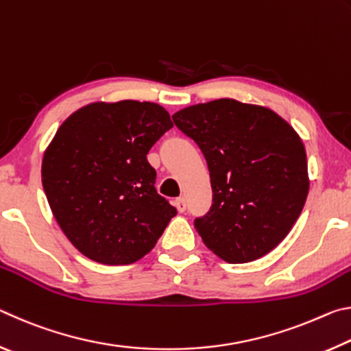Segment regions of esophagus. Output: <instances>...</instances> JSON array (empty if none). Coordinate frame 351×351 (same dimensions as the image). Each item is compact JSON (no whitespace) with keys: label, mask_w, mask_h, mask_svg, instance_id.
I'll list each match as a JSON object with an SVG mask.
<instances>
[{"label":"esophagus","mask_w":351,"mask_h":351,"mask_svg":"<svg viewBox=\"0 0 351 351\" xmlns=\"http://www.w3.org/2000/svg\"><path fill=\"white\" fill-rule=\"evenodd\" d=\"M175 207L178 209V212H186V209H187V203H186V199H184L182 197H180V198H176L175 199Z\"/></svg>","instance_id":"34e87169"}]
</instances>
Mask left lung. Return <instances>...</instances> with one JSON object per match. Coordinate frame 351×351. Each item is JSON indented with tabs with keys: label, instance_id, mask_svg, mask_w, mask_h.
<instances>
[{
	"label": "left lung",
	"instance_id": "1",
	"mask_svg": "<svg viewBox=\"0 0 351 351\" xmlns=\"http://www.w3.org/2000/svg\"><path fill=\"white\" fill-rule=\"evenodd\" d=\"M173 122L209 165L213 204L195 219L204 245L229 263L271 252L293 229L310 190L300 136L271 108L234 99L187 106Z\"/></svg>",
	"mask_w": 351,
	"mask_h": 351
}]
</instances>
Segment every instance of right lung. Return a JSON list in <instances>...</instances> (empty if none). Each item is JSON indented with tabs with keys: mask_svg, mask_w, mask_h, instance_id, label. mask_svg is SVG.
Returning a JSON list of instances; mask_svg holds the SVG:
<instances>
[{
	"mask_svg": "<svg viewBox=\"0 0 351 351\" xmlns=\"http://www.w3.org/2000/svg\"><path fill=\"white\" fill-rule=\"evenodd\" d=\"M173 127L161 105L93 102L57 130L41 182L77 251L102 265H130L152 251L176 209L154 189L147 153Z\"/></svg>",
	"mask_w": 351,
	"mask_h": 351,
	"instance_id": "add662e5",
	"label": "right lung"
}]
</instances>
